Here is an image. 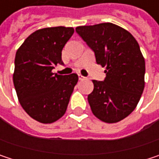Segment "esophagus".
I'll return each mask as SVG.
<instances>
[{"label":"esophagus","instance_id":"obj_1","mask_svg":"<svg viewBox=\"0 0 159 159\" xmlns=\"http://www.w3.org/2000/svg\"><path fill=\"white\" fill-rule=\"evenodd\" d=\"M78 79L79 80H84V77L82 75H78Z\"/></svg>","mask_w":159,"mask_h":159}]
</instances>
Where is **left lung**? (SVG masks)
I'll list each match as a JSON object with an SVG mask.
<instances>
[{
	"instance_id": "1",
	"label": "left lung",
	"mask_w": 159,
	"mask_h": 159,
	"mask_svg": "<svg viewBox=\"0 0 159 159\" xmlns=\"http://www.w3.org/2000/svg\"><path fill=\"white\" fill-rule=\"evenodd\" d=\"M76 33L95 53L96 62L106 67L104 81L93 80L87 99L93 114L114 123L130 115L144 87L145 63L138 42L131 33L111 23L84 25Z\"/></svg>"
}]
</instances>
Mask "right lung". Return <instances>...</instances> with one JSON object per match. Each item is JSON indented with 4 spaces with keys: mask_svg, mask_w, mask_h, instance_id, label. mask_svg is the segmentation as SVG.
I'll return each instance as SVG.
<instances>
[{
    "mask_svg": "<svg viewBox=\"0 0 159 159\" xmlns=\"http://www.w3.org/2000/svg\"><path fill=\"white\" fill-rule=\"evenodd\" d=\"M75 29L55 26L32 33L17 49L14 84L25 111L41 123L62 117L77 84L76 74L59 75L52 70L61 61V50Z\"/></svg>",
    "mask_w": 159,
    "mask_h": 159,
    "instance_id": "1",
    "label": "right lung"
}]
</instances>
